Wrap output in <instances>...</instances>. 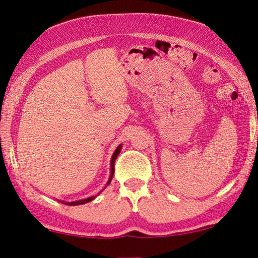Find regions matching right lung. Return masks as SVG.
<instances>
[{
    "instance_id": "1",
    "label": "right lung",
    "mask_w": 258,
    "mask_h": 258,
    "mask_svg": "<svg viewBox=\"0 0 258 258\" xmlns=\"http://www.w3.org/2000/svg\"><path fill=\"white\" fill-rule=\"evenodd\" d=\"M120 149H121V146H119L118 148H117V149L115 150V152H113V155H112V158H111V174H110V178H109V181H108L107 184H109V183H110L111 178H112V176H113V172H115V161H116L117 156L119 155ZM94 198H95V196H92V197H89V198L83 199V200H78V202H74V203H62V204L69 205V206H76V205H83V204L89 203V202H91V200H93Z\"/></svg>"
}]
</instances>
